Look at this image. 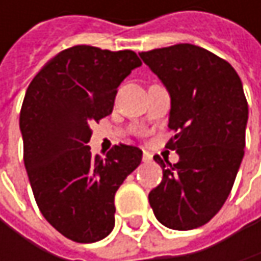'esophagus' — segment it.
I'll list each match as a JSON object with an SVG mask.
<instances>
[{
  "label": "esophagus",
  "mask_w": 261,
  "mask_h": 261,
  "mask_svg": "<svg viewBox=\"0 0 261 261\" xmlns=\"http://www.w3.org/2000/svg\"><path fill=\"white\" fill-rule=\"evenodd\" d=\"M142 160H143L145 163H148V162H151V160H152V157H151V154H149V152H143Z\"/></svg>",
  "instance_id": "34e87169"
}]
</instances>
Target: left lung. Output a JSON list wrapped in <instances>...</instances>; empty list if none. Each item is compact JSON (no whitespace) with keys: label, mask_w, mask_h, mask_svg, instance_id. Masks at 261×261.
I'll use <instances>...</instances> for the list:
<instances>
[{"label":"left lung","mask_w":261,"mask_h":261,"mask_svg":"<svg viewBox=\"0 0 261 261\" xmlns=\"http://www.w3.org/2000/svg\"><path fill=\"white\" fill-rule=\"evenodd\" d=\"M171 95L166 146L180 160L163 168L162 182L149 192L160 224L193 230L207 224L227 201L243 159L248 102L234 68L213 53L178 43L139 54Z\"/></svg>","instance_id":"8db88e82"}]
</instances>
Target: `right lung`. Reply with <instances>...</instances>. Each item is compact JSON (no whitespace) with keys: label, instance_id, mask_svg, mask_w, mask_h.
<instances>
[{"label":"right lung","instance_id":"add662e5","mask_svg":"<svg viewBox=\"0 0 261 261\" xmlns=\"http://www.w3.org/2000/svg\"><path fill=\"white\" fill-rule=\"evenodd\" d=\"M142 62L134 51L77 45L53 57L30 83L19 116L24 163L43 218L65 237L98 242L115 227V193L142 151L115 145L93 155L90 125L113 110L119 84Z\"/></svg>","mask_w":261,"mask_h":261}]
</instances>
